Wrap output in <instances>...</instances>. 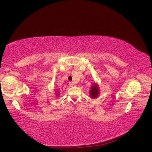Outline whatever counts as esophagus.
Returning a JSON list of instances; mask_svg holds the SVG:
<instances>
[{
    "mask_svg": "<svg viewBox=\"0 0 152 152\" xmlns=\"http://www.w3.org/2000/svg\"><path fill=\"white\" fill-rule=\"evenodd\" d=\"M69 86H70V87H72V86H73V83H72V82H69Z\"/></svg>",
    "mask_w": 152,
    "mask_h": 152,
    "instance_id": "obj_1",
    "label": "esophagus"
}]
</instances>
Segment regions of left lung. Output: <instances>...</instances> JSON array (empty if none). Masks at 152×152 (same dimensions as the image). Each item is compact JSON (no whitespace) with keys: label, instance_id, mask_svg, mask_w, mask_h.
I'll list each match as a JSON object with an SVG mask.
<instances>
[{"label":"left lung","instance_id":"obj_1","mask_svg":"<svg viewBox=\"0 0 152 152\" xmlns=\"http://www.w3.org/2000/svg\"><path fill=\"white\" fill-rule=\"evenodd\" d=\"M99 88L96 83H93L89 91V95L92 98H96L99 95Z\"/></svg>","mask_w":152,"mask_h":152}]
</instances>
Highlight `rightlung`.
<instances>
[{
  "mask_svg": "<svg viewBox=\"0 0 152 152\" xmlns=\"http://www.w3.org/2000/svg\"><path fill=\"white\" fill-rule=\"evenodd\" d=\"M59 94H59V91H57V92H56V95L57 96H58L59 95Z\"/></svg>",
  "mask_w": 152,
  "mask_h": 152,
  "instance_id": "obj_1",
  "label": "right lung"
}]
</instances>
